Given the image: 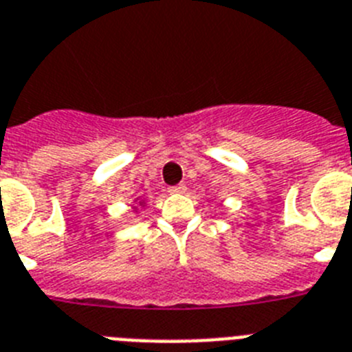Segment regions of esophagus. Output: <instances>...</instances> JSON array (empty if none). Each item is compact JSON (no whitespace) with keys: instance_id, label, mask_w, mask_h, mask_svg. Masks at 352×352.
Instances as JSON below:
<instances>
[{"instance_id":"esophagus-1","label":"esophagus","mask_w":352,"mask_h":352,"mask_svg":"<svg viewBox=\"0 0 352 352\" xmlns=\"http://www.w3.org/2000/svg\"><path fill=\"white\" fill-rule=\"evenodd\" d=\"M170 192H185V185H176V187H170Z\"/></svg>"}]
</instances>
